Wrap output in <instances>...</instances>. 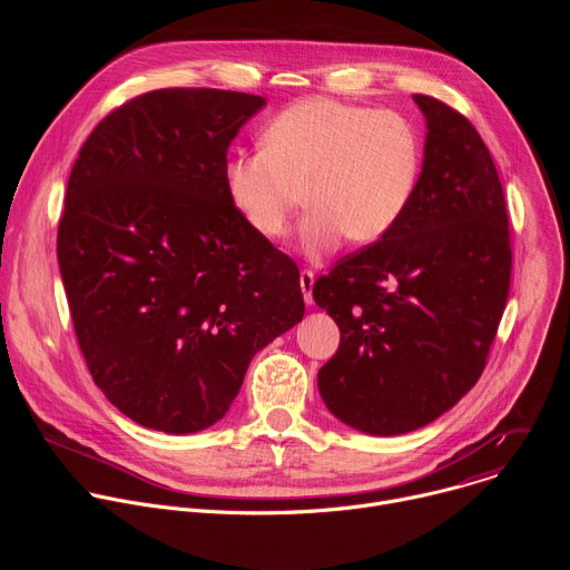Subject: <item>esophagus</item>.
Masks as SVG:
<instances>
[{
  "mask_svg": "<svg viewBox=\"0 0 570 570\" xmlns=\"http://www.w3.org/2000/svg\"><path fill=\"white\" fill-rule=\"evenodd\" d=\"M313 284H315V277L311 271H302L299 275V288L304 293V302L306 304H313Z\"/></svg>",
  "mask_w": 570,
  "mask_h": 570,
  "instance_id": "esophagus-1",
  "label": "esophagus"
}]
</instances>
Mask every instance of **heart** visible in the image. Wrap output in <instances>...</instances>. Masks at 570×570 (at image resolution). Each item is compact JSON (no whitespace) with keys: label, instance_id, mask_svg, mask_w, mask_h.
<instances>
[{"label":"heart","instance_id":"obj_1","mask_svg":"<svg viewBox=\"0 0 570 570\" xmlns=\"http://www.w3.org/2000/svg\"><path fill=\"white\" fill-rule=\"evenodd\" d=\"M422 178V139L399 112L327 97L297 101L264 132V148L234 153L225 189L253 232L279 238L306 198L299 248L334 255L345 238L367 246L409 212Z\"/></svg>","mask_w":570,"mask_h":570}]
</instances>
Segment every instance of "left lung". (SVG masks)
<instances>
[{"label":"left lung","mask_w":570,"mask_h":570,"mask_svg":"<svg viewBox=\"0 0 570 570\" xmlns=\"http://www.w3.org/2000/svg\"><path fill=\"white\" fill-rule=\"evenodd\" d=\"M413 99L426 144L409 212L313 284L341 330L317 372L320 396L367 435L411 433L451 411L480 379L510 293V220L492 155L466 117Z\"/></svg>","instance_id":"left-lung-1"}]
</instances>
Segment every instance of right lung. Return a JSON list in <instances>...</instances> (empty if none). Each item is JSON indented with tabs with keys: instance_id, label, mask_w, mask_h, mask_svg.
<instances>
[{
	"instance_id": "add662e5",
	"label": "right lung",
	"mask_w": 570,
	"mask_h": 570,
	"mask_svg": "<svg viewBox=\"0 0 570 570\" xmlns=\"http://www.w3.org/2000/svg\"><path fill=\"white\" fill-rule=\"evenodd\" d=\"M264 97L153 90L80 148L58 264L80 352L139 426L187 435L225 417L253 356L304 315L299 271L240 218L227 148Z\"/></svg>"
}]
</instances>
